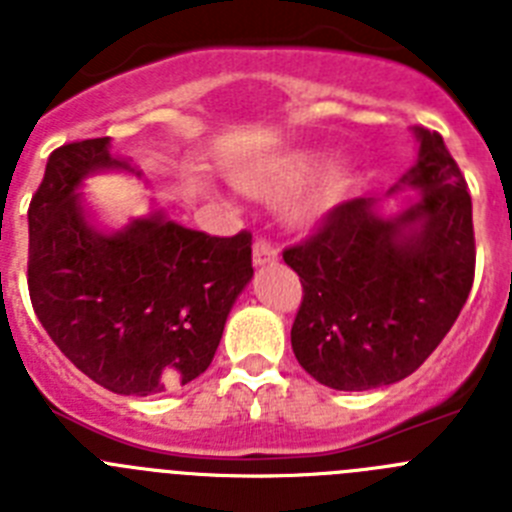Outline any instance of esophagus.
<instances>
[{
  "instance_id": "34e87169",
  "label": "esophagus",
  "mask_w": 512,
  "mask_h": 512,
  "mask_svg": "<svg viewBox=\"0 0 512 512\" xmlns=\"http://www.w3.org/2000/svg\"><path fill=\"white\" fill-rule=\"evenodd\" d=\"M279 253L277 248L271 246L269 241H256L253 243V266H269V264H277Z\"/></svg>"
}]
</instances>
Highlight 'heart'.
<instances>
[{"mask_svg":"<svg viewBox=\"0 0 512 512\" xmlns=\"http://www.w3.org/2000/svg\"><path fill=\"white\" fill-rule=\"evenodd\" d=\"M320 156L318 151L302 148V151H289L284 156L274 158L271 164L261 166V169H243L233 176L235 187L243 189L251 197H264V200H277L284 197L300 184H305L315 171H318ZM356 171L354 166L346 161L330 164L328 169L320 171L310 182V187L302 189L295 200H289L284 207V220L289 228L307 230L315 228L320 220L336 210L346 194L354 189Z\"/></svg>","mask_w":512,"mask_h":512,"instance_id":"heart-1","label":"heart"}]
</instances>
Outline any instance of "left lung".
<instances>
[{"label":"left lung","instance_id":"1","mask_svg":"<svg viewBox=\"0 0 512 512\" xmlns=\"http://www.w3.org/2000/svg\"><path fill=\"white\" fill-rule=\"evenodd\" d=\"M413 133L418 161L390 194L418 189V200L395 215H382L374 197L348 200L310 241L284 251L302 282L292 351L330 390L364 392L410 377L472 289L467 182L441 135Z\"/></svg>","mask_w":512,"mask_h":512}]
</instances>
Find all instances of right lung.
<instances>
[{
    "mask_svg": "<svg viewBox=\"0 0 512 512\" xmlns=\"http://www.w3.org/2000/svg\"><path fill=\"white\" fill-rule=\"evenodd\" d=\"M99 171L140 176L110 138L51 153L27 210V287L63 356L115 395H158L210 366L225 320L253 277L251 233L184 228L153 210L125 228L92 220L81 187Z\"/></svg>",
    "mask_w": 512,
    "mask_h": 512,
    "instance_id": "add662e5",
    "label": "right lung"
}]
</instances>
